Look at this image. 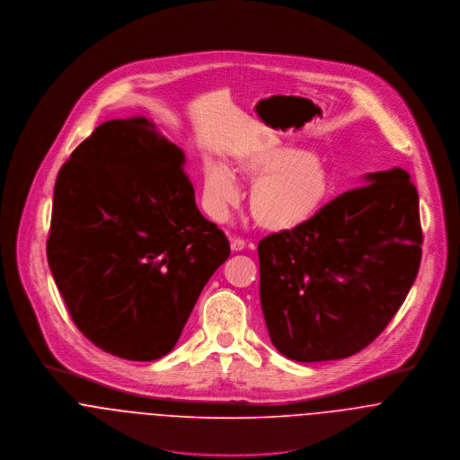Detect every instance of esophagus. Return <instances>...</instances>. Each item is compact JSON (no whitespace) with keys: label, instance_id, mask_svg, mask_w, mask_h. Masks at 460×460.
Segmentation results:
<instances>
[{"label":"esophagus","instance_id":"esophagus-1","mask_svg":"<svg viewBox=\"0 0 460 460\" xmlns=\"http://www.w3.org/2000/svg\"><path fill=\"white\" fill-rule=\"evenodd\" d=\"M245 249V240L242 238H231V251L233 252H240Z\"/></svg>","mask_w":460,"mask_h":460}]
</instances>
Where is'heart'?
I'll return each instance as SVG.
<instances>
[{
  "mask_svg": "<svg viewBox=\"0 0 460 460\" xmlns=\"http://www.w3.org/2000/svg\"><path fill=\"white\" fill-rule=\"evenodd\" d=\"M234 171L252 181L249 209L259 227L288 233L312 220L335 196V183L323 158L312 152L270 145L249 150ZM242 192L233 171L220 162L203 167V206L215 222H224L240 203Z\"/></svg>",
  "mask_w": 460,
  "mask_h": 460,
  "instance_id": "heart-1",
  "label": "heart"
}]
</instances>
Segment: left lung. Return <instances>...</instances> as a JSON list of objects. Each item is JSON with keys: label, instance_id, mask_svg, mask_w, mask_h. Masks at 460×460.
I'll use <instances>...</instances> for the list:
<instances>
[{"label": "left lung", "instance_id": "left-lung-1", "mask_svg": "<svg viewBox=\"0 0 460 460\" xmlns=\"http://www.w3.org/2000/svg\"><path fill=\"white\" fill-rule=\"evenodd\" d=\"M312 220L257 245L259 296L273 346L296 361L353 357L404 304L421 261L408 171L370 172Z\"/></svg>", "mask_w": 460, "mask_h": 460}]
</instances>
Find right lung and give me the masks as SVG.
Instances as JSON below:
<instances>
[{"instance_id":"obj_1","label":"right lung","mask_w":460,"mask_h":460,"mask_svg":"<svg viewBox=\"0 0 460 460\" xmlns=\"http://www.w3.org/2000/svg\"><path fill=\"white\" fill-rule=\"evenodd\" d=\"M183 164L154 121L136 116L97 127L58 172L49 268L75 326L109 355L165 357L231 252L198 209Z\"/></svg>"}]
</instances>
